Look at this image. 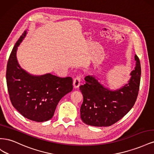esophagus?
Returning <instances> with one entry per match:
<instances>
[{"mask_svg":"<svg viewBox=\"0 0 154 154\" xmlns=\"http://www.w3.org/2000/svg\"><path fill=\"white\" fill-rule=\"evenodd\" d=\"M81 77L80 76H77L73 80V86L74 88H78L80 85Z\"/></svg>","mask_w":154,"mask_h":154,"instance_id":"1","label":"esophagus"}]
</instances>
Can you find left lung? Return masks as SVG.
Instances as JSON below:
<instances>
[{
  "label": "left lung",
  "mask_w": 154,
  "mask_h": 154,
  "mask_svg": "<svg viewBox=\"0 0 154 154\" xmlns=\"http://www.w3.org/2000/svg\"><path fill=\"white\" fill-rule=\"evenodd\" d=\"M136 67L130 78L119 89L111 91L92 76L85 78V84L80 86L83 96L80 108L83 122L94 127H109L114 124L131 109L137 100L141 79V64L135 55Z\"/></svg>",
  "instance_id": "8db88e82"
}]
</instances>
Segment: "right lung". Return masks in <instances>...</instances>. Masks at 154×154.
<instances>
[{
    "label": "right lung",
    "instance_id": "obj_1",
    "mask_svg": "<svg viewBox=\"0 0 154 154\" xmlns=\"http://www.w3.org/2000/svg\"><path fill=\"white\" fill-rule=\"evenodd\" d=\"M25 31L18 40L9 58L6 82L13 106L30 120L44 122L53 118L60 100L71 92L72 79L50 73L35 76L21 68L17 58L18 47L25 38Z\"/></svg>",
    "mask_w": 154,
    "mask_h": 154
}]
</instances>
